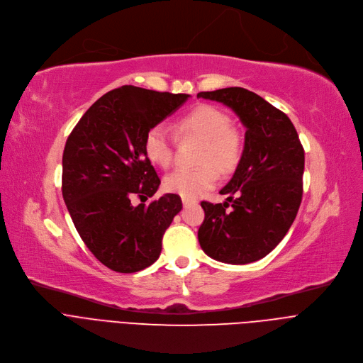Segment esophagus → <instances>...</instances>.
<instances>
[{
	"label": "esophagus",
	"mask_w": 363,
	"mask_h": 363,
	"mask_svg": "<svg viewBox=\"0 0 363 363\" xmlns=\"http://www.w3.org/2000/svg\"><path fill=\"white\" fill-rule=\"evenodd\" d=\"M194 203V200H191V199H185V197H182V204L186 207V206H189V204H193Z\"/></svg>",
	"instance_id": "esophagus-1"
}]
</instances>
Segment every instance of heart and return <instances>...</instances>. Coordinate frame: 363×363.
<instances>
[{
    "instance_id": "heart-1",
    "label": "heart",
    "mask_w": 363,
    "mask_h": 363,
    "mask_svg": "<svg viewBox=\"0 0 363 363\" xmlns=\"http://www.w3.org/2000/svg\"><path fill=\"white\" fill-rule=\"evenodd\" d=\"M177 129L182 138L201 140L203 144L199 151L201 166L175 169L166 177L164 186L170 193L196 199L218 182L216 168L222 174H230L235 169L242 148L241 135L231 126L230 116L212 104H200L182 114ZM175 144L177 140L172 130L166 125L157 123L145 133V156L151 163L166 169L174 162Z\"/></svg>"
}]
</instances>
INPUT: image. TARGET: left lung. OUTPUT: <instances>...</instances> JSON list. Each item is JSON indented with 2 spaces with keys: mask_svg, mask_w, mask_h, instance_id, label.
I'll return each instance as SVG.
<instances>
[{
  "mask_svg": "<svg viewBox=\"0 0 363 363\" xmlns=\"http://www.w3.org/2000/svg\"><path fill=\"white\" fill-rule=\"evenodd\" d=\"M219 101L245 128L244 150L225 203L201 201L203 252L215 260L245 264L269 255L293 225L303 196L304 150L289 116L260 95L240 86L199 92Z\"/></svg>",
  "mask_w": 363,
  "mask_h": 363,
  "instance_id": "1",
  "label": "left lung"
}]
</instances>
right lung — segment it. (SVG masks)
I'll return each mask as SVG.
<instances>
[{
	"mask_svg": "<svg viewBox=\"0 0 363 363\" xmlns=\"http://www.w3.org/2000/svg\"><path fill=\"white\" fill-rule=\"evenodd\" d=\"M188 94L123 85L104 94L76 123L63 151L62 191L76 231L108 269L138 272L155 263L182 201L156 194L160 185L145 156V133L178 110Z\"/></svg>",
	"mask_w": 363,
	"mask_h": 363,
	"instance_id": "1",
	"label": "right lung"
}]
</instances>
